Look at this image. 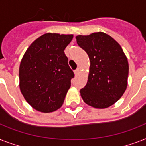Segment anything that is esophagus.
Segmentation results:
<instances>
[{
    "instance_id": "34e87169",
    "label": "esophagus",
    "mask_w": 146,
    "mask_h": 146,
    "mask_svg": "<svg viewBox=\"0 0 146 146\" xmlns=\"http://www.w3.org/2000/svg\"><path fill=\"white\" fill-rule=\"evenodd\" d=\"M80 70H81V68H80V67H78V68L76 69V70H74V73H75L76 75H77V74H79V73H80Z\"/></svg>"
}]
</instances>
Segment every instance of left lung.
Listing matches in <instances>:
<instances>
[{"instance_id": "8db88e82", "label": "left lung", "mask_w": 146, "mask_h": 146, "mask_svg": "<svg viewBox=\"0 0 146 146\" xmlns=\"http://www.w3.org/2000/svg\"><path fill=\"white\" fill-rule=\"evenodd\" d=\"M76 42L89 55L88 82L80 89L82 99L96 108H105L120 99L127 86L129 65L121 47L104 33L77 35Z\"/></svg>"}]
</instances>
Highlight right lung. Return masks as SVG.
Returning <instances> with one entry per match:
<instances>
[{
	"label": "right lung",
	"mask_w": 146,
	"mask_h": 146,
	"mask_svg": "<svg viewBox=\"0 0 146 146\" xmlns=\"http://www.w3.org/2000/svg\"><path fill=\"white\" fill-rule=\"evenodd\" d=\"M73 35L46 33L25 53L19 66V88L33 108L49 113L62 106L74 73L64 49Z\"/></svg>",
	"instance_id": "add662e5"
}]
</instances>
